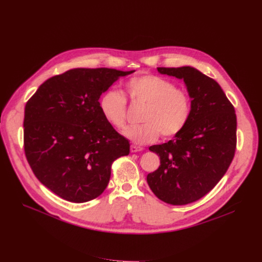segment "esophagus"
<instances>
[{"label":"esophagus","instance_id":"obj_1","mask_svg":"<svg viewBox=\"0 0 262 262\" xmlns=\"http://www.w3.org/2000/svg\"><path fill=\"white\" fill-rule=\"evenodd\" d=\"M143 149V147L141 146H137V145H130V151L132 152H137V151H141Z\"/></svg>","mask_w":262,"mask_h":262}]
</instances>
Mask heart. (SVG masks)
Returning a JSON list of instances; mask_svg holds the SVG:
<instances>
[{
  "instance_id": "obj_1",
  "label": "heart",
  "mask_w": 262,
  "mask_h": 262,
  "mask_svg": "<svg viewBox=\"0 0 262 262\" xmlns=\"http://www.w3.org/2000/svg\"><path fill=\"white\" fill-rule=\"evenodd\" d=\"M124 94L134 105H144L143 124L127 127L123 135L137 144L155 142L160 134L171 138L180 134L193 111L187 92L159 76L141 75L124 83ZM99 108L111 125L123 128L126 124L127 101L119 91L107 90L99 100Z\"/></svg>"
}]
</instances>
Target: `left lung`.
<instances>
[{
    "label": "left lung",
    "instance_id": "1",
    "mask_svg": "<svg viewBox=\"0 0 262 262\" xmlns=\"http://www.w3.org/2000/svg\"><path fill=\"white\" fill-rule=\"evenodd\" d=\"M157 69L160 74L183 79L193 111L185 128L172 140L149 147L160 157V166L146 179L160 200L184 205L211 191L232 163L237 143L235 108L220 85L198 69Z\"/></svg>",
    "mask_w": 262,
    "mask_h": 262
}]
</instances>
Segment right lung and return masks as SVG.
Here are the masks:
<instances>
[{"label": "right lung", "instance_id": "1", "mask_svg": "<svg viewBox=\"0 0 262 262\" xmlns=\"http://www.w3.org/2000/svg\"><path fill=\"white\" fill-rule=\"evenodd\" d=\"M135 71L74 68L46 80L27 101L24 150L39 181L64 200L82 203L106 188L113 162L129 142L103 118L100 96Z\"/></svg>", "mask_w": 262, "mask_h": 262}]
</instances>
